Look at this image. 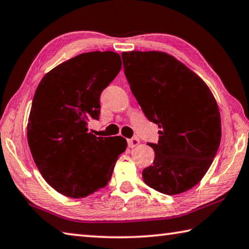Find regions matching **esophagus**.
Listing matches in <instances>:
<instances>
[{
	"instance_id": "obj_1",
	"label": "esophagus",
	"mask_w": 249,
	"mask_h": 249,
	"mask_svg": "<svg viewBox=\"0 0 249 249\" xmlns=\"http://www.w3.org/2000/svg\"><path fill=\"white\" fill-rule=\"evenodd\" d=\"M127 144L129 148H134V147H136L138 144H140V140H138L137 137H133L127 141Z\"/></svg>"
}]
</instances>
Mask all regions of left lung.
Instances as JSON below:
<instances>
[{
    "label": "left lung",
    "instance_id": "8db88e82",
    "mask_svg": "<svg viewBox=\"0 0 249 249\" xmlns=\"http://www.w3.org/2000/svg\"><path fill=\"white\" fill-rule=\"evenodd\" d=\"M130 91L147 119L158 124L159 141L148 142L153 165L142 170L148 187L175 196L200 182L220 147L221 115L199 75L161 52L122 53Z\"/></svg>",
    "mask_w": 249,
    "mask_h": 249
}]
</instances>
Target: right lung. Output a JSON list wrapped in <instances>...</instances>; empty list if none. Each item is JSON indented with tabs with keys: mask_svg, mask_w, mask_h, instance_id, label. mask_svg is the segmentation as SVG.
<instances>
[{
	"mask_svg": "<svg viewBox=\"0 0 249 249\" xmlns=\"http://www.w3.org/2000/svg\"><path fill=\"white\" fill-rule=\"evenodd\" d=\"M114 52H91L62 62L41 79L34 95L27 142L37 168L50 187L69 197L98 192L111 180L127 142L88 132L99 120L100 95L119 74Z\"/></svg>",
	"mask_w": 249,
	"mask_h": 249,
	"instance_id": "add662e5",
	"label": "right lung"
}]
</instances>
